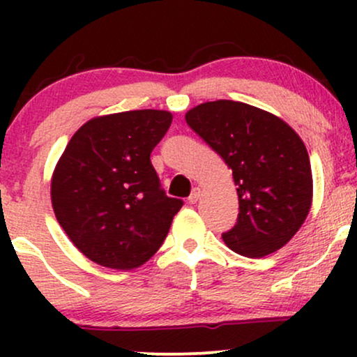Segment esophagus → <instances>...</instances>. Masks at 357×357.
Masks as SVG:
<instances>
[{"label":"esophagus","instance_id":"obj_1","mask_svg":"<svg viewBox=\"0 0 357 357\" xmlns=\"http://www.w3.org/2000/svg\"><path fill=\"white\" fill-rule=\"evenodd\" d=\"M199 196H202V190H199V188H195V190L191 191L190 198H188V199H190L191 204H195L199 199Z\"/></svg>","mask_w":357,"mask_h":357}]
</instances>
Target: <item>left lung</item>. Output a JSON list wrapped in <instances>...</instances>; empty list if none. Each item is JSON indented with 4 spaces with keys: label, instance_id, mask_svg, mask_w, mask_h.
<instances>
[{
    "label": "left lung",
    "instance_id": "8db88e82",
    "mask_svg": "<svg viewBox=\"0 0 357 357\" xmlns=\"http://www.w3.org/2000/svg\"><path fill=\"white\" fill-rule=\"evenodd\" d=\"M186 122L233 173L240 213L221 235L227 247L248 258L284 247L312 204V171L298 134L267 110L235 100L196 105Z\"/></svg>",
    "mask_w": 357,
    "mask_h": 357
}]
</instances>
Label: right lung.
Here are the masks:
<instances>
[{"mask_svg": "<svg viewBox=\"0 0 357 357\" xmlns=\"http://www.w3.org/2000/svg\"><path fill=\"white\" fill-rule=\"evenodd\" d=\"M167 110L90 119L73 134L52 178L60 227L102 267H141L165 241L183 202L166 196L151 153L169 129Z\"/></svg>", "mask_w": 357, "mask_h": 357, "instance_id": "right-lung-1", "label": "right lung"}]
</instances>
